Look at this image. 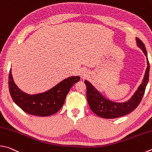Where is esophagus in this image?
Wrapping results in <instances>:
<instances>
[{
    "label": "esophagus",
    "mask_w": 152,
    "mask_h": 152,
    "mask_svg": "<svg viewBox=\"0 0 152 152\" xmlns=\"http://www.w3.org/2000/svg\"><path fill=\"white\" fill-rule=\"evenodd\" d=\"M88 75V70L86 68H82L80 70V76L82 78H86Z\"/></svg>",
    "instance_id": "34e87169"
}]
</instances>
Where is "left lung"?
<instances>
[{
	"instance_id": "1",
	"label": "left lung",
	"mask_w": 152,
	"mask_h": 152,
	"mask_svg": "<svg viewBox=\"0 0 152 152\" xmlns=\"http://www.w3.org/2000/svg\"><path fill=\"white\" fill-rule=\"evenodd\" d=\"M137 46L142 50L147 57L148 67L146 68L142 83L140 85L133 96L124 102H115L106 98L100 92L96 89L89 81L85 80L86 86V97L90 109L98 116L106 119H114L129 114L138 106L145 93L146 86L149 81L150 63L148 58V53L144 44L138 38H136Z\"/></svg>"
}]
</instances>
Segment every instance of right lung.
<instances>
[{
	"label": "right lung",
	"mask_w": 152,
	"mask_h": 152,
	"mask_svg": "<svg viewBox=\"0 0 152 152\" xmlns=\"http://www.w3.org/2000/svg\"><path fill=\"white\" fill-rule=\"evenodd\" d=\"M11 71L10 69L9 87L13 101L25 112L42 117L51 115L58 111L64 104L72 86L80 79L79 76H70L45 92L28 94L16 86Z\"/></svg>",
	"instance_id": "obj_1"
}]
</instances>
